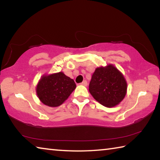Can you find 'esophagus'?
Wrapping results in <instances>:
<instances>
[{
	"label": "esophagus",
	"mask_w": 160,
	"mask_h": 160,
	"mask_svg": "<svg viewBox=\"0 0 160 160\" xmlns=\"http://www.w3.org/2000/svg\"><path fill=\"white\" fill-rule=\"evenodd\" d=\"M80 85H84V86H87V85H88V82H87L86 80H84V81H82V82L80 83Z\"/></svg>",
	"instance_id": "1"
}]
</instances>
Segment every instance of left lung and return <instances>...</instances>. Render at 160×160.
I'll use <instances>...</instances> for the list:
<instances>
[{
  "mask_svg": "<svg viewBox=\"0 0 160 160\" xmlns=\"http://www.w3.org/2000/svg\"><path fill=\"white\" fill-rule=\"evenodd\" d=\"M92 96L103 106L113 107L126 94L127 82L123 74L113 65L97 68L89 85Z\"/></svg>",
  "mask_w": 160,
  "mask_h": 160,
  "instance_id": "obj_1",
  "label": "left lung"
}]
</instances>
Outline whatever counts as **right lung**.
I'll return each mask as SVG.
<instances>
[{"instance_id":"obj_1","label":"right lung","mask_w":160,"mask_h":160,"mask_svg":"<svg viewBox=\"0 0 160 160\" xmlns=\"http://www.w3.org/2000/svg\"><path fill=\"white\" fill-rule=\"evenodd\" d=\"M76 88L74 80L63 72L43 75L37 85V94L43 104L51 107L61 105Z\"/></svg>"}]
</instances>
